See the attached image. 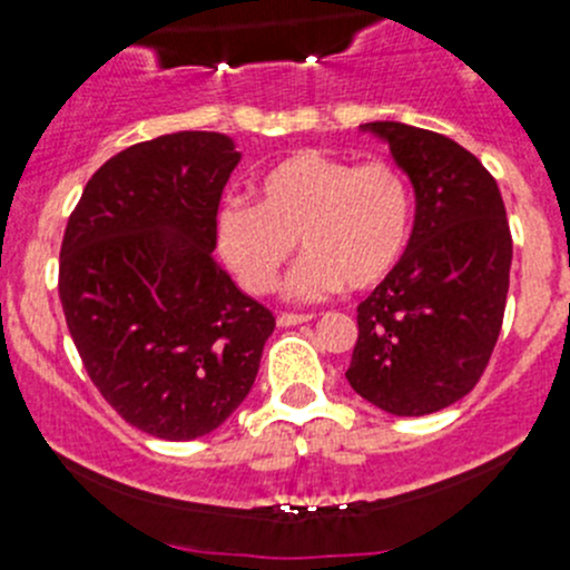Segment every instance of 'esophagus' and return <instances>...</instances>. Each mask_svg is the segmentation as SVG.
Wrapping results in <instances>:
<instances>
[{
  "instance_id": "obj_1",
  "label": "esophagus",
  "mask_w": 570,
  "mask_h": 570,
  "mask_svg": "<svg viewBox=\"0 0 570 570\" xmlns=\"http://www.w3.org/2000/svg\"><path fill=\"white\" fill-rule=\"evenodd\" d=\"M312 320V314H278V325L281 327H292V325H303V322Z\"/></svg>"
}]
</instances>
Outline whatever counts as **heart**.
Masks as SVG:
<instances>
[{"label":"heart","instance_id":"heart-1","mask_svg":"<svg viewBox=\"0 0 570 570\" xmlns=\"http://www.w3.org/2000/svg\"><path fill=\"white\" fill-rule=\"evenodd\" d=\"M256 195L258 204H220L212 223L217 256L253 295L275 289L295 239L306 256L286 278L292 301H322L344 284L370 289L407 248L413 195L383 159L353 165L306 148L264 170Z\"/></svg>","mask_w":570,"mask_h":570}]
</instances>
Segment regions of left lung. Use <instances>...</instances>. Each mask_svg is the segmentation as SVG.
<instances>
[{"label":"left lung","mask_w":570,"mask_h":570,"mask_svg":"<svg viewBox=\"0 0 570 570\" xmlns=\"http://www.w3.org/2000/svg\"><path fill=\"white\" fill-rule=\"evenodd\" d=\"M358 129L411 178L416 215L396 267L358 306L344 375L381 411L424 416L469 394L491 358L513 262L508 215L493 176L450 137L400 120Z\"/></svg>","instance_id":"1"}]
</instances>
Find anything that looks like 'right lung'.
<instances>
[{
  "label": "right lung",
  "mask_w": 570,
  "mask_h": 570,
  "mask_svg": "<svg viewBox=\"0 0 570 570\" xmlns=\"http://www.w3.org/2000/svg\"><path fill=\"white\" fill-rule=\"evenodd\" d=\"M239 159L217 131L137 142L90 176L62 237L60 303L90 381L165 441L200 439L243 405L275 327L212 256Z\"/></svg>",
  "instance_id": "1"
}]
</instances>
